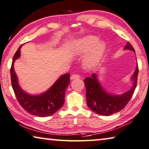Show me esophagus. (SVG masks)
<instances>
[{"label": "esophagus", "mask_w": 149, "mask_h": 149, "mask_svg": "<svg viewBox=\"0 0 149 149\" xmlns=\"http://www.w3.org/2000/svg\"><path fill=\"white\" fill-rule=\"evenodd\" d=\"M79 78H80V76H79V75H77V74H74V75H72V76L70 77V79H72V80L79 79Z\"/></svg>", "instance_id": "obj_1"}]
</instances>
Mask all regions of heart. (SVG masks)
<instances>
[{
    "mask_svg": "<svg viewBox=\"0 0 149 149\" xmlns=\"http://www.w3.org/2000/svg\"><path fill=\"white\" fill-rule=\"evenodd\" d=\"M98 41L99 39L97 36H86L77 41L73 49L74 54L77 55H81L89 52L84 61V64L87 68L95 67L105 52V42L103 41L98 42Z\"/></svg>",
    "mask_w": 149,
    "mask_h": 149,
    "instance_id": "heart-1",
    "label": "heart"
}]
</instances>
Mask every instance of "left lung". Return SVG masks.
<instances>
[{
  "label": "left lung",
  "instance_id": "obj_1",
  "mask_svg": "<svg viewBox=\"0 0 149 149\" xmlns=\"http://www.w3.org/2000/svg\"><path fill=\"white\" fill-rule=\"evenodd\" d=\"M125 49H129L134 52V49L132 45L127 42ZM139 68L136 65L131 80L133 86L125 93L121 95H114L108 93L101 86L96 74L91 75V77H86L84 84L86 88L87 104L91 110L100 115L109 116L122 110L133 96L136 87Z\"/></svg>",
  "mask_w": 149,
  "mask_h": 149
}]
</instances>
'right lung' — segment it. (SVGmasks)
Returning a JSON list of instances; mask_svg holds the SVG:
<instances>
[{
	"label": "right lung",
	"instance_id": "add662e5",
	"mask_svg": "<svg viewBox=\"0 0 149 149\" xmlns=\"http://www.w3.org/2000/svg\"><path fill=\"white\" fill-rule=\"evenodd\" d=\"M18 48L13 59L10 68V76L13 89L15 94L24 110L37 117H48L54 114L62 107L64 103L65 92L70 83V74L59 77L50 88L40 95H30L22 90L18 84V77L14 69V63L20 56V48Z\"/></svg>",
	"mask_w": 149,
	"mask_h": 149
}]
</instances>
